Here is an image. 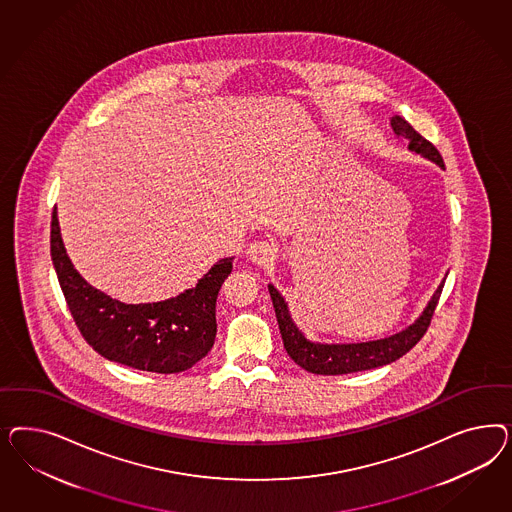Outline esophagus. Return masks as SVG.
Instances as JSON below:
<instances>
[{
  "label": "esophagus",
  "mask_w": 512,
  "mask_h": 512,
  "mask_svg": "<svg viewBox=\"0 0 512 512\" xmlns=\"http://www.w3.org/2000/svg\"><path fill=\"white\" fill-rule=\"evenodd\" d=\"M276 253H278L276 244L274 242H266V240L251 244L248 249L249 261L253 264H259V266H266V264L272 263Z\"/></svg>",
  "instance_id": "esophagus-1"
}]
</instances>
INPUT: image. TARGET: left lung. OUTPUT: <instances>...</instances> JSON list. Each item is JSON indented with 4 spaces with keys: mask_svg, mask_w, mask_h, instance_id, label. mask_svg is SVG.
I'll return each instance as SVG.
<instances>
[{
    "mask_svg": "<svg viewBox=\"0 0 512 512\" xmlns=\"http://www.w3.org/2000/svg\"><path fill=\"white\" fill-rule=\"evenodd\" d=\"M390 125L396 137L407 140V148L411 152L434 161L435 165H439L441 169L445 167L443 157L437 152L434 144L419 135L403 120L402 116H392ZM443 283L445 278L437 285L434 295L428 300L426 308L422 310L419 317L415 319V323H411L407 328L387 338L358 341V343H321V341L310 340L296 326L289 311V304L272 283L268 285V293L272 296L281 340L287 355L306 372L317 373V375H341V373L364 372V370L385 366L403 357L407 351H411L424 336L426 328L432 321L437 300L443 291Z\"/></svg>",
    "mask_w": 512,
    "mask_h": 512,
    "instance_id": "8db88e82",
    "label": "left lung"
}]
</instances>
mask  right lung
Listing matches in <instances>:
<instances>
[{"mask_svg":"<svg viewBox=\"0 0 512 512\" xmlns=\"http://www.w3.org/2000/svg\"><path fill=\"white\" fill-rule=\"evenodd\" d=\"M50 255L67 306L84 340L101 357L135 370L186 372L216 340V300L233 272V257L217 261L195 287L148 304H125L92 287L63 246L58 210L52 212Z\"/></svg>","mask_w":512,"mask_h":512,"instance_id":"add662e5","label":"right lung"}]
</instances>
